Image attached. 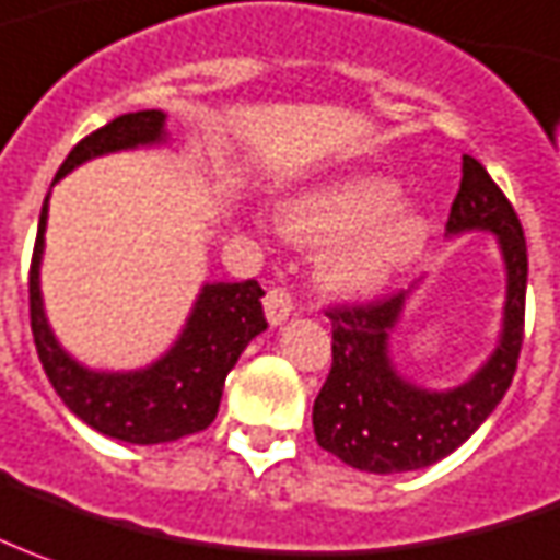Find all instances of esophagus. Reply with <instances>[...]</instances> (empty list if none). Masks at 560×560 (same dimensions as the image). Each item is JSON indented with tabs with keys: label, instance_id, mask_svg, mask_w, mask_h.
Here are the masks:
<instances>
[{
	"label": "esophagus",
	"instance_id": "34e87169",
	"mask_svg": "<svg viewBox=\"0 0 560 560\" xmlns=\"http://www.w3.org/2000/svg\"><path fill=\"white\" fill-rule=\"evenodd\" d=\"M264 312H266V322H269L272 328H279L281 322H288V315L294 312V300H291L288 291L272 288V291L264 296Z\"/></svg>",
	"mask_w": 560,
	"mask_h": 560
}]
</instances>
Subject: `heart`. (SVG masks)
I'll use <instances>...</instances> for the list:
<instances>
[{
    "label": "heart",
    "instance_id": "heart-1",
    "mask_svg": "<svg viewBox=\"0 0 560 560\" xmlns=\"http://www.w3.org/2000/svg\"><path fill=\"white\" fill-rule=\"evenodd\" d=\"M386 174L352 171L294 189L276 205V230L318 248L315 276L337 296H368L398 279L429 245V217L398 199Z\"/></svg>",
    "mask_w": 560,
    "mask_h": 560
}]
</instances>
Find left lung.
Returning <instances> with one entry per match:
<instances>
[{
	"instance_id": "left-lung-1",
	"label": "left lung",
	"mask_w": 560,
	"mask_h": 560,
	"mask_svg": "<svg viewBox=\"0 0 560 560\" xmlns=\"http://www.w3.org/2000/svg\"><path fill=\"white\" fill-rule=\"evenodd\" d=\"M466 232H490L497 238L505 300L497 343L463 383L429 389L395 361L392 337L417 288L374 306L328 312L334 364L315 398L312 429L315 441L352 469L395 475L439 463L478 432L512 386L524 340L527 245L515 208L471 155H463V180L444 235L456 238Z\"/></svg>"
}]
</instances>
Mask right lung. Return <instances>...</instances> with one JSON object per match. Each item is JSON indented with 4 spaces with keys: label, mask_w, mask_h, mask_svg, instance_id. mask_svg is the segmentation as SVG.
<instances>
[{
    "label": "right lung",
    "mask_w": 560,
    "mask_h": 560,
    "mask_svg": "<svg viewBox=\"0 0 560 560\" xmlns=\"http://www.w3.org/2000/svg\"><path fill=\"white\" fill-rule=\"evenodd\" d=\"M168 116L162 109L125 113L79 140L63 159L55 184L91 159L128 150L168 147ZM51 184V186H55ZM45 196L30 266V325L48 383L60 401L94 432L128 444H165L214 423L223 383L248 343L264 334V288L248 281H205L177 340L135 371H101L70 355L51 330L42 300V254L48 226Z\"/></svg>",
    "instance_id": "obj_1"
}]
</instances>
